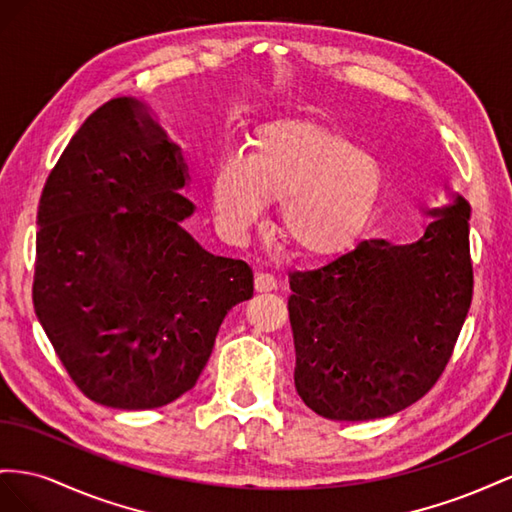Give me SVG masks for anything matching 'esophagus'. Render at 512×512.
<instances>
[{"mask_svg":"<svg viewBox=\"0 0 512 512\" xmlns=\"http://www.w3.org/2000/svg\"><path fill=\"white\" fill-rule=\"evenodd\" d=\"M272 289H276V279L272 274H268V272L255 274V291H259V294H266V291H272Z\"/></svg>","mask_w":512,"mask_h":512,"instance_id":"34e87169","label":"esophagus"}]
</instances>
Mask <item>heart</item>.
<instances>
[{
	"label": "heart",
	"instance_id": "1",
	"mask_svg": "<svg viewBox=\"0 0 512 512\" xmlns=\"http://www.w3.org/2000/svg\"><path fill=\"white\" fill-rule=\"evenodd\" d=\"M386 188L379 158L315 124L261 130L251 156L227 150L210 175L218 231L242 244L270 201H281V229L304 255L326 257L369 225Z\"/></svg>",
	"mask_w": 512,
	"mask_h": 512
}]
</instances>
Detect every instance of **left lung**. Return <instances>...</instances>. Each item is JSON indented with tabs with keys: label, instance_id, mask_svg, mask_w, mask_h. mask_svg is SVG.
Segmentation results:
<instances>
[{
	"label": "left lung",
	"instance_id": "8db88e82",
	"mask_svg": "<svg viewBox=\"0 0 512 512\" xmlns=\"http://www.w3.org/2000/svg\"><path fill=\"white\" fill-rule=\"evenodd\" d=\"M470 203L448 191L410 244L362 240L317 270L289 274L294 382L330 420L397 414L431 390L472 302Z\"/></svg>",
	"mask_w": 512,
	"mask_h": 512
}]
</instances>
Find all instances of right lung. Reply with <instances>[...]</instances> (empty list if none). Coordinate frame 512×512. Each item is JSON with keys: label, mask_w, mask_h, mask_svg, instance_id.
<instances>
[{"label": "right lung", "mask_w": 512, "mask_h": 512, "mask_svg": "<svg viewBox=\"0 0 512 512\" xmlns=\"http://www.w3.org/2000/svg\"><path fill=\"white\" fill-rule=\"evenodd\" d=\"M180 145L133 96L98 107L66 145L36 216L34 309L85 397L154 410L191 390L231 306L242 259L182 227L195 206Z\"/></svg>", "instance_id": "right-lung-1"}]
</instances>
